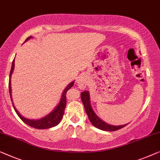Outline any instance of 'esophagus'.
<instances>
[{
    "mask_svg": "<svg viewBox=\"0 0 160 160\" xmlns=\"http://www.w3.org/2000/svg\"><path fill=\"white\" fill-rule=\"evenodd\" d=\"M77 84L78 85V87H79L80 89L85 88V86H86V85H87L86 78H85V76H82V75L80 76V77L78 78Z\"/></svg>",
    "mask_w": 160,
    "mask_h": 160,
    "instance_id": "1",
    "label": "esophagus"
}]
</instances>
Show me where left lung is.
<instances>
[{"mask_svg":"<svg viewBox=\"0 0 160 160\" xmlns=\"http://www.w3.org/2000/svg\"><path fill=\"white\" fill-rule=\"evenodd\" d=\"M81 100H82L83 105H84L85 112L88 116L89 120L91 121L92 125L95 126L96 128H98V129L105 130V131H115V130H120L121 128H124L125 126L127 125H112L109 124H107L105 122H103V120L98 118L96 115L95 112H93V109H92L91 103H90V95L89 92L87 91H85L81 93Z\"/></svg>","mask_w":160,"mask_h":160,"instance_id":"obj_1","label":"left lung"}]
</instances>
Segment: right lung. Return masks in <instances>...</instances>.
Returning a JSON list of instances; mask_svg holds the SVG:
<instances>
[{"mask_svg": "<svg viewBox=\"0 0 160 160\" xmlns=\"http://www.w3.org/2000/svg\"><path fill=\"white\" fill-rule=\"evenodd\" d=\"M30 38H32V36H30V37L27 38L25 40V42L28 41V40H30ZM13 69H14V59H13L12 62V69H11L10 75H9V82H8V88H9V93H10V97H11V99H12V87H11V77H12ZM74 83H75V82L73 81V82L69 83V84L67 86V88H65L64 91L62 93V98H61L60 102L57 105V107L53 109V111L51 112L50 114H48V115H46V117H44V118H42L41 119H39V120H29V119H27L25 118H24V117H22L21 114L19 113V112L17 111V109H16L12 102L13 109H14L16 113L17 114V115L19 117V118L21 119L24 123H26L27 125H30V127L37 128V129H48V128L54 127V126L57 125L58 123L60 122V121L62 120V119L63 118V115H64V109L65 107H66V104H67V98H66L67 92L69 89L71 88V87L73 86Z\"/></svg>", "mask_w": 160, "mask_h": 160, "instance_id": "obj_1", "label": "right lung"}]
</instances>
